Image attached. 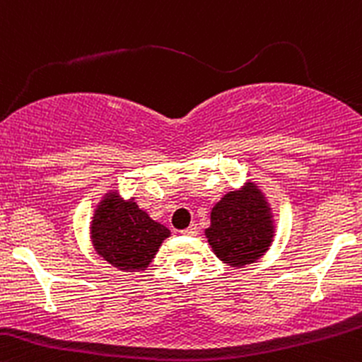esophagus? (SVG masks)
Here are the masks:
<instances>
[{"label":"esophagus","mask_w":362,"mask_h":362,"mask_svg":"<svg viewBox=\"0 0 362 362\" xmlns=\"http://www.w3.org/2000/svg\"><path fill=\"white\" fill-rule=\"evenodd\" d=\"M181 233H185V235H197V225H189L188 228L182 230Z\"/></svg>","instance_id":"34e87169"}]
</instances>
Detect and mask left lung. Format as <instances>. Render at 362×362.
Listing matches in <instances>:
<instances>
[{
	"instance_id": "1",
	"label": "left lung",
	"mask_w": 362,
	"mask_h": 362,
	"mask_svg": "<svg viewBox=\"0 0 362 362\" xmlns=\"http://www.w3.org/2000/svg\"><path fill=\"white\" fill-rule=\"evenodd\" d=\"M206 235L214 255L232 267H244L262 258L274 238V223L258 186L251 182L226 193L212 207Z\"/></svg>"
}]
</instances>
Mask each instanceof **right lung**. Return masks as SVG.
<instances>
[{
    "label": "right lung",
    "instance_id": "right-lung-1",
    "mask_svg": "<svg viewBox=\"0 0 362 362\" xmlns=\"http://www.w3.org/2000/svg\"><path fill=\"white\" fill-rule=\"evenodd\" d=\"M92 244L99 256L122 272L144 270L169 230L153 221L134 199H118L115 192L100 200L92 219Z\"/></svg>",
    "mask_w": 362,
    "mask_h": 362
}]
</instances>
